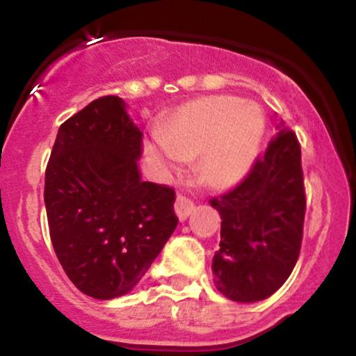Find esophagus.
<instances>
[{"label":"esophagus","instance_id":"34e87169","mask_svg":"<svg viewBox=\"0 0 356 356\" xmlns=\"http://www.w3.org/2000/svg\"><path fill=\"white\" fill-rule=\"evenodd\" d=\"M174 211L175 214H177L179 220H186L192 214V211H194V202H192L191 199L184 197V195H177V197H175Z\"/></svg>","mask_w":356,"mask_h":356}]
</instances>
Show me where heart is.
<instances>
[{
    "label": "heart",
    "mask_w": 356,
    "mask_h": 356,
    "mask_svg": "<svg viewBox=\"0 0 356 356\" xmlns=\"http://www.w3.org/2000/svg\"><path fill=\"white\" fill-rule=\"evenodd\" d=\"M264 129L254 104L227 95L202 97L175 110L159 132L161 140L145 142L144 150L164 170L197 159L199 181L214 191H229L251 172Z\"/></svg>",
    "instance_id": "heart-1"
}]
</instances>
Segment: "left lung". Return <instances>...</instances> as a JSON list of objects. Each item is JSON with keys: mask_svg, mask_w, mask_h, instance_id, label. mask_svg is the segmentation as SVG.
Wrapping results in <instances>:
<instances>
[{"mask_svg": "<svg viewBox=\"0 0 356 356\" xmlns=\"http://www.w3.org/2000/svg\"><path fill=\"white\" fill-rule=\"evenodd\" d=\"M236 189L211 199L219 212L220 243L212 257L214 284L238 303L266 300L291 275L305 220V187L301 149L296 134L283 120Z\"/></svg>", "mask_w": 356, "mask_h": 356, "instance_id": "obj_1", "label": "left lung"}]
</instances>
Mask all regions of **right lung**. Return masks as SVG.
Segmentation results:
<instances>
[{
  "label": "right lung",
  "mask_w": 356,
  "mask_h": 356,
  "mask_svg": "<svg viewBox=\"0 0 356 356\" xmlns=\"http://www.w3.org/2000/svg\"><path fill=\"white\" fill-rule=\"evenodd\" d=\"M140 154L127 104L108 95L60 125L48 161L53 249L72 283L97 300L132 291L177 227L175 192L142 181Z\"/></svg>",
  "instance_id": "add662e5"
}]
</instances>
